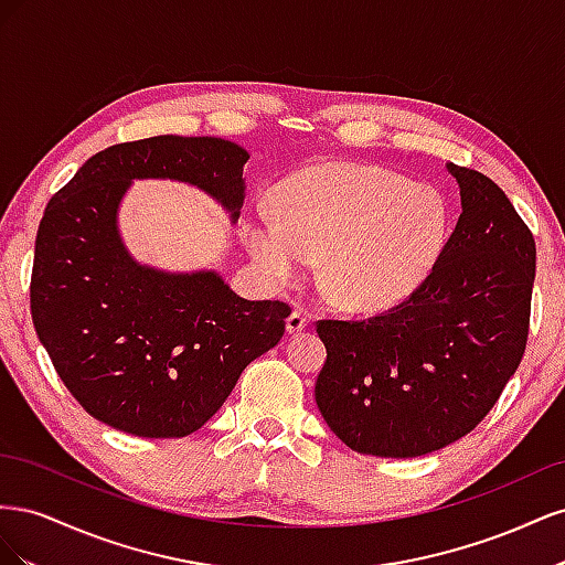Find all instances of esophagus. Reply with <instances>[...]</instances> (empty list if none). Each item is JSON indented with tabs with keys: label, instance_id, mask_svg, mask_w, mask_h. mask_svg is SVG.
Segmentation results:
<instances>
[{
	"label": "esophagus",
	"instance_id": "1",
	"mask_svg": "<svg viewBox=\"0 0 565 565\" xmlns=\"http://www.w3.org/2000/svg\"><path fill=\"white\" fill-rule=\"evenodd\" d=\"M306 324H309V318H306L303 311H292L287 318V332L289 334H299Z\"/></svg>",
	"mask_w": 565,
	"mask_h": 565
}]
</instances>
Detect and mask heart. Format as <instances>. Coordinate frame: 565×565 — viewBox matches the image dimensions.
<instances>
[{"label": "heart", "instance_id": "heart-1", "mask_svg": "<svg viewBox=\"0 0 565 565\" xmlns=\"http://www.w3.org/2000/svg\"><path fill=\"white\" fill-rule=\"evenodd\" d=\"M278 216L247 221L252 259L268 278L292 282L320 259V282L339 306L380 313L403 303L446 247L450 210L434 185L384 167L324 162L280 183Z\"/></svg>", "mask_w": 565, "mask_h": 565}]
</instances>
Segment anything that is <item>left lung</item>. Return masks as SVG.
<instances>
[{"mask_svg": "<svg viewBox=\"0 0 565 565\" xmlns=\"http://www.w3.org/2000/svg\"><path fill=\"white\" fill-rule=\"evenodd\" d=\"M461 214L426 280L367 320H318L316 403L355 452L407 459L476 429L525 353L535 241L502 188L448 164Z\"/></svg>", "mask_w": 565, "mask_h": 565, "instance_id": "left-lung-1", "label": "left lung"}]
</instances>
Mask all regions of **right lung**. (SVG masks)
<instances>
[{
  "label": "right lung",
  "mask_w": 565,
  "mask_h": 565,
  "mask_svg": "<svg viewBox=\"0 0 565 565\" xmlns=\"http://www.w3.org/2000/svg\"><path fill=\"white\" fill-rule=\"evenodd\" d=\"M247 160L245 148L214 136H152L96 152L49 200L32 264V322L94 419L141 438H183L282 339L287 303L237 297L216 270L134 262L117 231L134 179L198 185L235 224Z\"/></svg>",
  "instance_id": "right-lung-1"
}]
</instances>
